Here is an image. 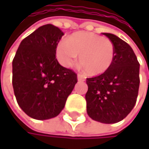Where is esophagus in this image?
Returning a JSON list of instances; mask_svg holds the SVG:
<instances>
[{"mask_svg": "<svg viewBox=\"0 0 149 149\" xmlns=\"http://www.w3.org/2000/svg\"><path fill=\"white\" fill-rule=\"evenodd\" d=\"M77 79H78V81H84L85 77H84L83 75L78 74V75H77Z\"/></svg>", "mask_w": 149, "mask_h": 149, "instance_id": "34e87169", "label": "esophagus"}]
</instances>
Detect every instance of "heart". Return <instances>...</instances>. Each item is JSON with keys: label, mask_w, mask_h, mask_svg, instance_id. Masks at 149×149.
<instances>
[{"label": "heart", "mask_w": 149, "mask_h": 149, "mask_svg": "<svg viewBox=\"0 0 149 149\" xmlns=\"http://www.w3.org/2000/svg\"><path fill=\"white\" fill-rule=\"evenodd\" d=\"M79 54L78 60L90 76L106 72L115 58V46L112 41L90 32H79L62 40L56 49L59 63L65 67H71Z\"/></svg>", "instance_id": "1"}]
</instances>
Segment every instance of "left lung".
Instances as JSON below:
<instances>
[{
    "instance_id": "8db88e82",
    "label": "left lung",
    "mask_w": 149,
    "mask_h": 149,
    "mask_svg": "<svg viewBox=\"0 0 149 149\" xmlns=\"http://www.w3.org/2000/svg\"><path fill=\"white\" fill-rule=\"evenodd\" d=\"M115 46V58L103 74L86 78L89 116L103 123H116L133 109L138 96L140 64L131 46L111 33H103Z\"/></svg>"
}]
</instances>
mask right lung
I'll use <instances>...</instances> for the list:
<instances>
[{
    "label": "right lung",
    "instance_id": "obj_1",
    "mask_svg": "<svg viewBox=\"0 0 149 149\" xmlns=\"http://www.w3.org/2000/svg\"><path fill=\"white\" fill-rule=\"evenodd\" d=\"M64 33L47 24L19 44L13 59V88L21 109L30 117L46 120L57 116L77 82L71 69L59 65L56 49Z\"/></svg>",
    "mask_w": 149,
    "mask_h": 149
}]
</instances>
